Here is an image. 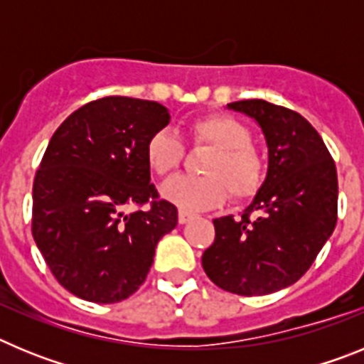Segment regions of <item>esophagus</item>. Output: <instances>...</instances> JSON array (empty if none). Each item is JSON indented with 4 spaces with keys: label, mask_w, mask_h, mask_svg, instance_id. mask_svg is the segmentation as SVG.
Wrapping results in <instances>:
<instances>
[{
    "label": "esophagus",
    "mask_w": 364,
    "mask_h": 364,
    "mask_svg": "<svg viewBox=\"0 0 364 364\" xmlns=\"http://www.w3.org/2000/svg\"><path fill=\"white\" fill-rule=\"evenodd\" d=\"M193 217H195V215L189 213V211H186V210L178 211V222H180V224H186V222L191 220Z\"/></svg>",
    "instance_id": "1"
}]
</instances>
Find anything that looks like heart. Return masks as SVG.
<instances>
[{
    "instance_id": "b5f03b06",
    "label": "heart",
    "mask_w": 364,
    "mask_h": 364,
    "mask_svg": "<svg viewBox=\"0 0 364 364\" xmlns=\"http://www.w3.org/2000/svg\"><path fill=\"white\" fill-rule=\"evenodd\" d=\"M193 146L210 147L200 166L204 176H175L160 188L167 202L186 211H204L222 204L230 191L237 202L250 200L264 184L266 166L252 146V133L230 114L211 112L188 125ZM184 160V146L176 134L162 129L146 144V164L154 175L173 173Z\"/></svg>"
}]
</instances>
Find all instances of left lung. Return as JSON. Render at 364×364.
<instances>
[{
	"label": "left lung",
	"mask_w": 364,
	"mask_h": 364,
	"mask_svg": "<svg viewBox=\"0 0 364 364\" xmlns=\"http://www.w3.org/2000/svg\"><path fill=\"white\" fill-rule=\"evenodd\" d=\"M228 107L260 125L268 175L239 220L231 215L215 218V242L202 255V266L222 290L268 295L297 282L333 233L336 162L299 112L264 100H240Z\"/></svg>",
	"instance_id": "1"
}]
</instances>
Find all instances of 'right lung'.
<instances>
[{
    "label": "right lung",
    "instance_id": "add662e5",
    "mask_svg": "<svg viewBox=\"0 0 364 364\" xmlns=\"http://www.w3.org/2000/svg\"><path fill=\"white\" fill-rule=\"evenodd\" d=\"M167 124L156 102L105 96L74 111L50 138L32 186V237L76 297L111 304L133 295L159 240L176 226V208L159 200L146 164L147 140ZM127 205L139 210L125 215Z\"/></svg>",
    "mask_w": 364,
    "mask_h": 364
}]
</instances>
